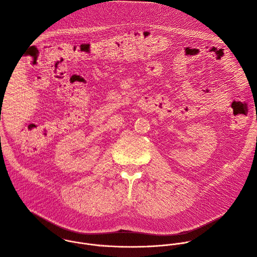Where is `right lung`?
<instances>
[{
    "instance_id": "right-lung-1",
    "label": "right lung",
    "mask_w": 257,
    "mask_h": 257,
    "mask_svg": "<svg viewBox=\"0 0 257 257\" xmlns=\"http://www.w3.org/2000/svg\"><path fill=\"white\" fill-rule=\"evenodd\" d=\"M0 120H1V119H0Z\"/></svg>"
}]
</instances>
